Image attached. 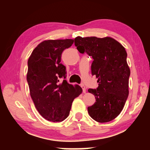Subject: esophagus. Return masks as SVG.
Listing matches in <instances>:
<instances>
[{"instance_id":"1","label":"esophagus","mask_w":150,"mask_h":150,"mask_svg":"<svg viewBox=\"0 0 150 150\" xmlns=\"http://www.w3.org/2000/svg\"><path fill=\"white\" fill-rule=\"evenodd\" d=\"M81 88H83V92L84 93H86V88L85 87V85H83V84H81Z\"/></svg>"}]
</instances>
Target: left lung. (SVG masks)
<instances>
[{"label":"left lung","instance_id":"obj_1","mask_svg":"<svg viewBox=\"0 0 150 150\" xmlns=\"http://www.w3.org/2000/svg\"><path fill=\"white\" fill-rule=\"evenodd\" d=\"M74 40L79 52L87 53L93 59L91 73L98 78V87L88 90L96 98L94 105L88 107V112L98 122L112 120L122 110L129 94L130 70L125 48L110 37L78 36Z\"/></svg>","mask_w":150,"mask_h":150}]
</instances>
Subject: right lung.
I'll use <instances>...</instances> for the list:
<instances>
[{"label":"right lung","instance_id":"add662e5","mask_svg":"<svg viewBox=\"0 0 150 150\" xmlns=\"http://www.w3.org/2000/svg\"><path fill=\"white\" fill-rule=\"evenodd\" d=\"M73 40H45L38 45L28 61L27 82L30 96L39 113L47 120L62 122L69 115L73 100L82 93L63 79L66 67L61 63L63 50L69 48Z\"/></svg>","mask_w":150,"mask_h":150}]
</instances>
